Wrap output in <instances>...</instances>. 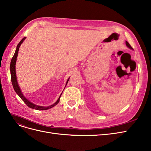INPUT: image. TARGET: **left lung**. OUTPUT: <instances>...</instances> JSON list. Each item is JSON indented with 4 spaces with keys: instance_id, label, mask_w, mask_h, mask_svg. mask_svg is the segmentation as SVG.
<instances>
[{
    "instance_id": "8db88e82",
    "label": "left lung",
    "mask_w": 151,
    "mask_h": 151,
    "mask_svg": "<svg viewBox=\"0 0 151 151\" xmlns=\"http://www.w3.org/2000/svg\"><path fill=\"white\" fill-rule=\"evenodd\" d=\"M126 43V45H127L128 47H129L130 49H132V50H133V48H132V47L130 46V45L129 43H128V42H127V41H126V43Z\"/></svg>"
}]
</instances>
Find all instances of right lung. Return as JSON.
Returning <instances> with one entry per match:
<instances>
[{"instance_id":"1","label":"right lung","mask_w":151,"mask_h":151,"mask_svg":"<svg viewBox=\"0 0 151 151\" xmlns=\"http://www.w3.org/2000/svg\"><path fill=\"white\" fill-rule=\"evenodd\" d=\"M25 39H26V37L23 38L21 40V42L19 43H18L17 46L16 47V52L14 53V55L13 57L12 58V60H11V62L10 70H11L12 84V86H13V88H14V91H16V93L18 94V96H19L21 98V99L22 100V101H23L26 103V104L28 107H29L31 108L35 109H38V110H45V109H50V108H51L55 106V105H57L59 101H60V98L62 94H60V97H59V98L58 99V100L55 103L53 104L50 105V106H38V105L32 103L31 102L28 101V100L24 96L23 94H22L21 91L20 89L19 86V85H18V84H17V77H16V60H17V55H18V51H19V47L21 46V43L24 42V40ZM68 80H69V78L68 79V80L67 81V84L68 83ZM67 84H66V85H67Z\"/></svg>"}]
</instances>
